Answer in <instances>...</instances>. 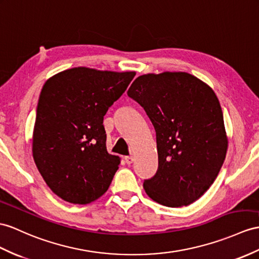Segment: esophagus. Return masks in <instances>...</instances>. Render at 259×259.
<instances>
[{
	"instance_id": "1",
	"label": "esophagus",
	"mask_w": 259,
	"mask_h": 259,
	"mask_svg": "<svg viewBox=\"0 0 259 259\" xmlns=\"http://www.w3.org/2000/svg\"><path fill=\"white\" fill-rule=\"evenodd\" d=\"M124 160H125L126 163H127V165H132V163L135 161V158H134L133 156H126L125 158H124Z\"/></svg>"
}]
</instances>
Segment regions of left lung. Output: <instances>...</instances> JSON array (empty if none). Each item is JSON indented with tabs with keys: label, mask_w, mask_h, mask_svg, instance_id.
I'll return each mask as SVG.
<instances>
[{
	"label": "left lung",
	"mask_w": 259,
	"mask_h": 259,
	"mask_svg": "<svg viewBox=\"0 0 259 259\" xmlns=\"http://www.w3.org/2000/svg\"><path fill=\"white\" fill-rule=\"evenodd\" d=\"M127 94L156 131L158 169L144 181L147 195L169 207L195 202L217 179L229 146L217 94L182 71L140 75Z\"/></svg>",
	"instance_id": "left-lung-1"
}]
</instances>
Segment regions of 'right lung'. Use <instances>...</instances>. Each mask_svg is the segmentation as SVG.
I'll list each match as a JSON object with an SVG mask.
<instances>
[{"instance_id": "right-lung-1", "label": "right lung", "mask_w": 259, "mask_h": 259, "mask_svg": "<svg viewBox=\"0 0 259 259\" xmlns=\"http://www.w3.org/2000/svg\"><path fill=\"white\" fill-rule=\"evenodd\" d=\"M135 74L75 67L54 74L42 85L33 157L60 199L88 204L108 191L121 158L106 150L103 116Z\"/></svg>"}]
</instances>
